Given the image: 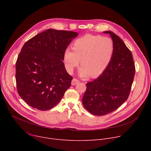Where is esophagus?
Segmentation results:
<instances>
[{
	"instance_id": "34e87169",
	"label": "esophagus",
	"mask_w": 151,
	"mask_h": 151,
	"mask_svg": "<svg viewBox=\"0 0 151 151\" xmlns=\"http://www.w3.org/2000/svg\"><path fill=\"white\" fill-rule=\"evenodd\" d=\"M79 82V80H78V79H76V78H73V79H72V81L71 84H72V85H76V84L78 83Z\"/></svg>"
}]
</instances>
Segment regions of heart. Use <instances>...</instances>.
Returning <instances> with one entry per match:
<instances>
[{"label":"heart","mask_w":151,"mask_h":151,"mask_svg":"<svg viewBox=\"0 0 151 151\" xmlns=\"http://www.w3.org/2000/svg\"><path fill=\"white\" fill-rule=\"evenodd\" d=\"M115 52L112 39L100 35H85L72 44V50L66 48L63 53V63L68 73H73L82 66L79 75L82 77L96 78L101 75L109 65Z\"/></svg>","instance_id":"obj_1"}]
</instances>
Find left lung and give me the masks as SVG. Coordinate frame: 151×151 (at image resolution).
<instances>
[{"label":"left lung","mask_w":151,"mask_h":151,"mask_svg":"<svg viewBox=\"0 0 151 151\" xmlns=\"http://www.w3.org/2000/svg\"><path fill=\"white\" fill-rule=\"evenodd\" d=\"M109 34L115 52L109 65L97 78L86 84L82 98L85 108L93 115H105L119 107L128 99L135 75L132 53L114 33Z\"/></svg>","instance_id":"8db88e82"}]
</instances>
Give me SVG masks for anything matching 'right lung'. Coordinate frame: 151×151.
<instances>
[{
	"label": "right lung",
	"instance_id": "1",
	"mask_svg": "<svg viewBox=\"0 0 151 151\" xmlns=\"http://www.w3.org/2000/svg\"><path fill=\"white\" fill-rule=\"evenodd\" d=\"M78 33L48 29L23 45L16 62L17 91L29 106L47 111L61 100L72 76L63 62V53Z\"/></svg>",
	"mask_w": 151,
	"mask_h": 151
}]
</instances>
